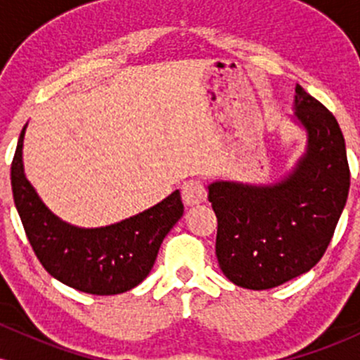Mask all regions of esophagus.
<instances>
[{
  "label": "esophagus",
  "instance_id": "1",
  "mask_svg": "<svg viewBox=\"0 0 360 360\" xmlns=\"http://www.w3.org/2000/svg\"><path fill=\"white\" fill-rule=\"evenodd\" d=\"M181 196L186 206H198L206 200V189L200 179L186 181L181 188Z\"/></svg>",
  "mask_w": 360,
  "mask_h": 360
}]
</instances>
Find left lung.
<instances>
[{
    "label": "left lung",
    "instance_id": "obj_1",
    "mask_svg": "<svg viewBox=\"0 0 360 360\" xmlns=\"http://www.w3.org/2000/svg\"><path fill=\"white\" fill-rule=\"evenodd\" d=\"M295 118L307 152L276 184L217 181L208 200L217 214V257L233 284L271 289L298 278L323 257L347 203L350 171L338 122L296 84Z\"/></svg>",
    "mask_w": 360,
    "mask_h": 360
}]
</instances>
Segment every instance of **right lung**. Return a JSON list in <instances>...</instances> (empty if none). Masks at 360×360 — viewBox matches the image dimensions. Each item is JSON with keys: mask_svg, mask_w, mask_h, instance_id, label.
Listing matches in <instances>:
<instances>
[{"mask_svg": "<svg viewBox=\"0 0 360 360\" xmlns=\"http://www.w3.org/2000/svg\"><path fill=\"white\" fill-rule=\"evenodd\" d=\"M25 128L11 162V189L25 233L45 271L77 291L98 296L120 295L139 286L154 266L164 237L183 217L179 191L113 225H69L42 203L25 177Z\"/></svg>", "mask_w": 360, "mask_h": 360, "instance_id": "add662e5", "label": "right lung"}]
</instances>
